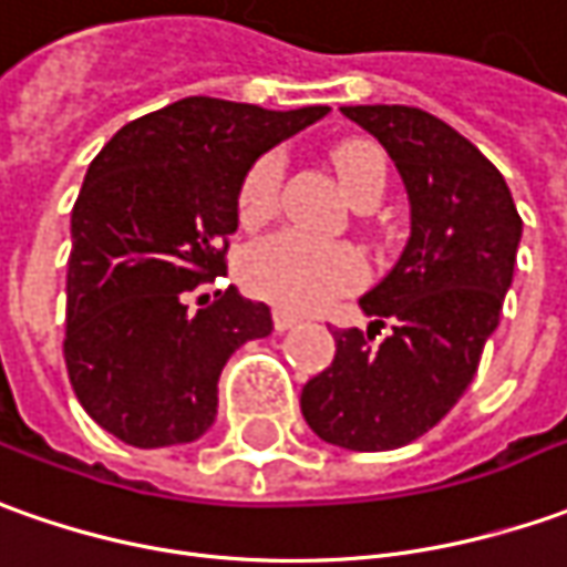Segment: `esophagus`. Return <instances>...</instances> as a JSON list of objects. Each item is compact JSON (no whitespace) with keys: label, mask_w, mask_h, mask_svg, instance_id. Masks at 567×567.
Masks as SVG:
<instances>
[{"label":"esophagus","mask_w":567,"mask_h":567,"mask_svg":"<svg viewBox=\"0 0 567 567\" xmlns=\"http://www.w3.org/2000/svg\"><path fill=\"white\" fill-rule=\"evenodd\" d=\"M299 321H302L299 315H292V311H284V309H275V328L280 330V333H284V330L296 328Z\"/></svg>","instance_id":"34e87169"}]
</instances>
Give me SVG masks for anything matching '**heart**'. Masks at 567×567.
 <instances>
[{"mask_svg":"<svg viewBox=\"0 0 567 567\" xmlns=\"http://www.w3.org/2000/svg\"><path fill=\"white\" fill-rule=\"evenodd\" d=\"M330 165L337 171L349 199L359 205L381 199L386 189V155L378 143L349 140L330 152ZM280 155H261L246 171L237 193L239 221L246 227L268 221L275 215L280 196ZM246 287L275 302L280 309L309 311L328 306L333 296L352 290L362 280V258L343 243L311 239L296 230L258 239L243 258Z\"/></svg>","mask_w":567,"mask_h":567,"instance_id":"obj_1","label":"heart"}]
</instances>
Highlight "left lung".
Masks as SVG:
<instances>
[{"label": "left lung", "instance_id": "8db88e82", "mask_svg": "<svg viewBox=\"0 0 567 567\" xmlns=\"http://www.w3.org/2000/svg\"><path fill=\"white\" fill-rule=\"evenodd\" d=\"M396 162L412 234L374 290L359 299L371 321L333 330L330 368L302 386V417L324 443L355 452L399 450L440 424L474 381L522 243L508 184L446 121L412 105H343ZM394 330L378 347L382 318Z\"/></svg>", "mask_w": 567, "mask_h": 567}]
</instances>
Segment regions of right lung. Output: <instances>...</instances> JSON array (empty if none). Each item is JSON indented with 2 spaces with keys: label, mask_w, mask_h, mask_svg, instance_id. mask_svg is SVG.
Instances as JSON below:
<instances>
[{
  "label": "right lung",
  "mask_w": 567,
  "mask_h": 567,
  "mask_svg": "<svg viewBox=\"0 0 567 567\" xmlns=\"http://www.w3.org/2000/svg\"><path fill=\"white\" fill-rule=\"evenodd\" d=\"M328 112L186 96L124 124L93 158L71 212L64 364L99 427L162 450L215 424L221 368L275 321L234 287L196 311L186 296L227 268L246 171Z\"/></svg>",
  "instance_id": "add662e5"
}]
</instances>
